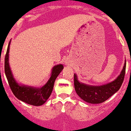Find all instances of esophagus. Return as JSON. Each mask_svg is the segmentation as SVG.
Masks as SVG:
<instances>
[{
	"instance_id": "34e87169",
	"label": "esophagus",
	"mask_w": 131,
	"mask_h": 131,
	"mask_svg": "<svg viewBox=\"0 0 131 131\" xmlns=\"http://www.w3.org/2000/svg\"><path fill=\"white\" fill-rule=\"evenodd\" d=\"M66 63H67H67H68H68H67V62H66Z\"/></svg>"
}]
</instances>
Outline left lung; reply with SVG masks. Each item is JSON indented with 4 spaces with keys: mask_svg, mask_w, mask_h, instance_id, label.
Returning a JSON list of instances; mask_svg holds the SVG:
<instances>
[{
    "mask_svg": "<svg viewBox=\"0 0 131 131\" xmlns=\"http://www.w3.org/2000/svg\"><path fill=\"white\" fill-rule=\"evenodd\" d=\"M126 60L120 75L114 80L102 85H91L79 82L74 74V86L76 93L82 100L90 104H100L116 93L122 85L126 73Z\"/></svg>",
    "mask_w": 131,
    "mask_h": 131,
    "instance_id": "obj_1",
    "label": "left lung"
}]
</instances>
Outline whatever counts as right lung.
Listing matches in <instances>:
<instances>
[{
    "mask_svg": "<svg viewBox=\"0 0 131 131\" xmlns=\"http://www.w3.org/2000/svg\"><path fill=\"white\" fill-rule=\"evenodd\" d=\"M10 41L8 45L7 53L5 57V73L9 85L14 95L19 100L24 102L29 105L40 106L45 104L53 91L56 78L63 70V64H59L53 67L50 78L45 85L41 87H34L24 84L18 83L14 77L9 63V48Z\"/></svg>",
    "mask_w": 131,
    "mask_h": 131,
    "instance_id": "add662e5",
    "label": "right lung"
}]
</instances>
